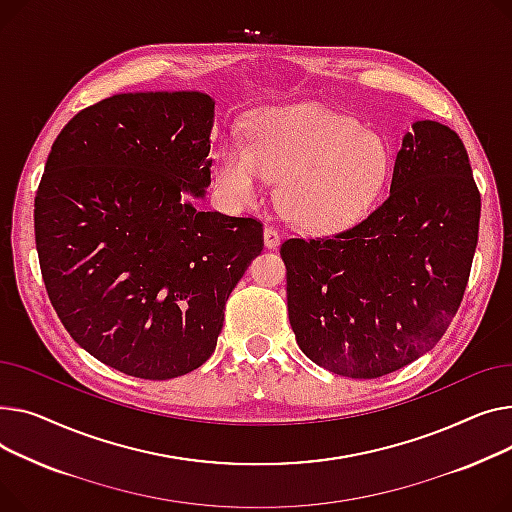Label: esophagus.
Segmentation results:
<instances>
[{"label": "esophagus", "instance_id": "34e87169", "mask_svg": "<svg viewBox=\"0 0 512 512\" xmlns=\"http://www.w3.org/2000/svg\"><path fill=\"white\" fill-rule=\"evenodd\" d=\"M281 244V235H279V231L275 229V227H264V246L268 248V250H275L277 246Z\"/></svg>", "mask_w": 512, "mask_h": 512}]
</instances>
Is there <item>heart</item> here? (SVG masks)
Instances as JSON below:
<instances>
[{
    "mask_svg": "<svg viewBox=\"0 0 512 512\" xmlns=\"http://www.w3.org/2000/svg\"><path fill=\"white\" fill-rule=\"evenodd\" d=\"M390 150L372 130L316 107L260 111L248 144L225 142L215 153V182L225 200L252 204L264 182H279L283 213L308 227H341L378 198Z\"/></svg>",
    "mask_w": 512,
    "mask_h": 512,
    "instance_id": "obj_1",
    "label": "heart"
}]
</instances>
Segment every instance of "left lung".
<instances>
[{
	"label": "left lung",
	"instance_id": "8db88e82",
	"mask_svg": "<svg viewBox=\"0 0 512 512\" xmlns=\"http://www.w3.org/2000/svg\"><path fill=\"white\" fill-rule=\"evenodd\" d=\"M479 210L457 132L415 122L397 153L390 194L364 221L283 242L299 349L330 372L364 380L430 351L463 302Z\"/></svg>",
	"mask_w": 512,
	"mask_h": 512
}]
</instances>
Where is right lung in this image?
Here are the masks:
<instances>
[{"label": "right lung", "instance_id": "add662e5", "mask_svg": "<svg viewBox=\"0 0 512 512\" xmlns=\"http://www.w3.org/2000/svg\"><path fill=\"white\" fill-rule=\"evenodd\" d=\"M215 101L128 93L76 113L35 196L51 306L99 362L169 380L213 355L225 302L262 252V223L200 210Z\"/></svg>", "mask_w": 512, "mask_h": 512}]
</instances>
